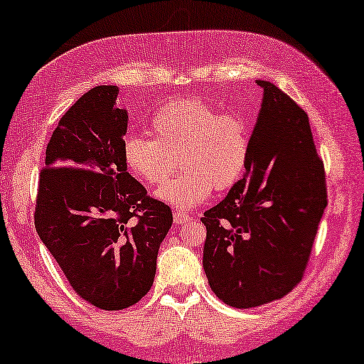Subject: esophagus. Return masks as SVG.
Masks as SVG:
<instances>
[{
	"label": "esophagus",
	"instance_id": "obj_1",
	"mask_svg": "<svg viewBox=\"0 0 364 364\" xmlns=\"http://www.w3.org/2000/svg\"><path fill=\"white\" fill-rule=\"evenodd\" d=\"M188 220H191V215H188V213H186V212L177 210L176 213H173V222H176L177 225H181V223L188 222Z\"/></svg>",
	"mask_w": 364,
	"mask_h": 364
}]
</instances>
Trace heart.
<instances>
[{
    "mask_svg": "<svg viewBox=\"0 0 364 364\" xmlns=\"http://www.w3.org/2000/svg\"><path fill=\"white\" fill-rule=\"evenodd\" d=\"M151 137L127 136L124 162L139 181L159 187L178 166L183 171L159 192L173 207L191 208L213 188L227 191L240 181L252 147L247 117L218 112L198 99H176L159 109L149 122Z\"/></svg>",
    "mask_w": 364,
    "mask_h": 364,
    "instance_id": "b5f03b06",
    "label": "heart"
}]
</instances>
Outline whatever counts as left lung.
<instances>
[{
    "mask_svg": "<svg viewBox=\"0 0 364 364\" xmlns=\"http://www.w3.org/2000/svg\"><path fill=\"white\" fill-rule=\"evenodd\" d=\"M247 173L207 210L203 270L233 308L280 300L301 282L328 205L326 173L308 114L268 81Z\"/></svg>",
    "mask_w": 364,
    "mask_h": 364,
    "instance_id": "1",
    "label": "left lung"
}]
</instances>
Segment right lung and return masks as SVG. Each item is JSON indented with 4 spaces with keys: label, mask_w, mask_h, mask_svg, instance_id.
<instances>
[{
    "label": "right lung",
    "mask_w": 364,
    "mask_h": 364,
    "mask_svg": "<svg viewBox=\"0 0 364 364\" xmlns=\"http://www.w3.org/2000/svg\"><path fill=\"white\" fill-rule=\"evenodd\" d=\"M97 86L59 119L39 172L34 227L89 305L124 310L151 290L172 210L124 162L127 112Z\"/></svg>",
    "instance_id": "add662e5"
}]
</instances>
